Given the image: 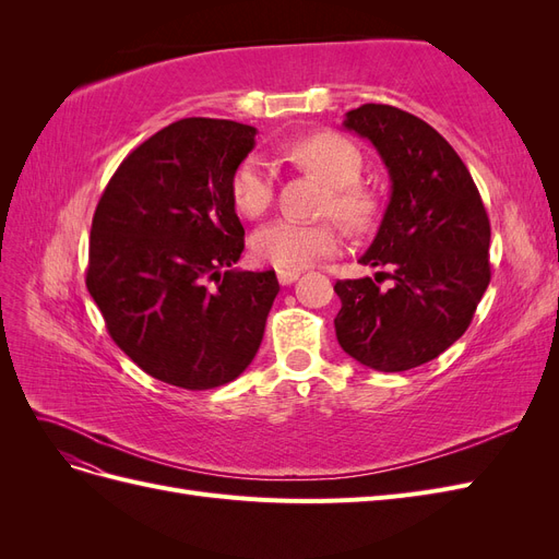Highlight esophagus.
I'll use <instances>...</instances> for the list:
<instances>
[{"instance_id": "obj_1", "label": "esophagus", "mask_w": 559, "mask_h": 559, "mask_svg": "<svg viewBox=\"0 0 559 559\" xmlns=\"http://www.w3.org/2000/svg\"><path fill=\"white\" fill-rule=\"evenodd\" d=\"M300 277V270H277V280L282 286H289Z\"/></svg>"}]
</instances>
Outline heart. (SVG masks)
I'll use <instances>...</instances> for the list:
<instances>
[{
    "label": "heart",
    "mask_w": 559,
    "mask_h": 559,
    "mask_svg": "<svg viewBox=\"0 0 559 559\" xmlns=\"http://www.w3.org/2000/svg\"><path fill=\"white\" fill-rule=\"evenodd\" d=\"M289 154L296 163L324 177L331 183L326 212H335L354 230H364L378 214L373 193L359 183L364 158L359 148L343 134L317 132L292 144ZM230 198L240 214L263 216L275 200V173L261 156H247L230 177ZM343 242V228L335 218L302 224L294 218L259 228L251 235L253 259L280 270H300L312 261L329 257Z\"/></svg>",
    "instance_id": "heart-1"
}]
</instances>
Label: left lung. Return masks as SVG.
Listing matches in <instances>:
<instances>
[{
    "label": "left lung",
    "mask_w": 559,
    "mask_h": 559,
    "mask_svg": "<svg viewBox=\"0 0 559 559\" xmlns=\"http://www.w3.org/2000/svg\"><path fill=\"white\" fill-rule=\"evenodd\" d=\"M373 142L392 195L373 245L359 259L386 265L376 280H337L341 347L359 364L401 373L443 354L468 329L487 289L489 218L456 151L421 118L361 105L343 123ZM392 278V290L379 289Z\"/></svg>",
    "instance_id": "8db88e82"
}]
</instances>
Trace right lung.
<instances>
[{"mask_svg": "<svg viewBox=\"0 0 559 559\" xmlns=\"http://www.w3.org/2000/svg\"><path fill=\"white\" fill-rule=\"evenodd\" d=\"M253 134L181 118L130 151L93 216L86 286L111 341L151 378L191 392L251 364L280 292L275 270H230L245 249L230 177Z\"/></svg>", "mask_w": 559, "mask_h": 559, "instance_id": "right-lung-1", "label": "right lung"}]
</instances>
